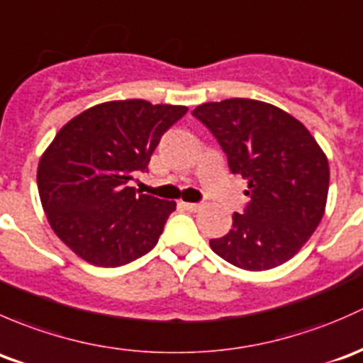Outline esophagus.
<instances>
[{
	"label": "esophagus",
	"instance_id": "1",
	"mask_svg": "<svg viewBox=\"0 0 363 363\" xmlns=\"http://www.w3.org/2000/svg\"><path fill=\"white\" fill-rule=\"evenodd\" d=\"M183 208H186L189 211H199L201 208H203V204L201 203H182Z\"/></svg>",
	"mask_w": 363,
	"mask_h": 363
}]
</instances>
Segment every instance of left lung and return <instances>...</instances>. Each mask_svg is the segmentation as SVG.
<instances>
[{
	"instance_id": "1",
	"label": "left lung",
	"mask_w": 363,
	"mask_h": 363,
	"mask_svg": "<svg viewBox=\"0 0 363 363\" xmlns=\"http://www.w3.org/2000/svg\"><path fill=\"white\" fill-rule=\"evenodd\" d=\"M248 182L245 211L209 241L213 252L246 271L290 260L318 227L328 194V160L297 118L255 99L204 103L192 111Z\"/></svg>"
}]
</instances>
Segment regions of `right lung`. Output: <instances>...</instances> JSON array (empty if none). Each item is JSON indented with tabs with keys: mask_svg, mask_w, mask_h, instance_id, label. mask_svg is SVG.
Listing matches in <instances>:
<instances>
[{
	"mask_svg": "<svg viewBox=\"0 0 363 363\" xmlns=\"http://www.w3.org/2000/svg\"><path fill=\"white\" fill-rule=\"evenodd\" d=\"M186 106L143 99L96 104L55 134L38 164V192L50 227L80 259L118 267L150 252L174 201L127 186Z\"/></svg>",
	"mask_w": 363,
	"mask_h": 363,
	"instance_id": "right-lung-1",
	"label": "right lung"
}]
</instances>
